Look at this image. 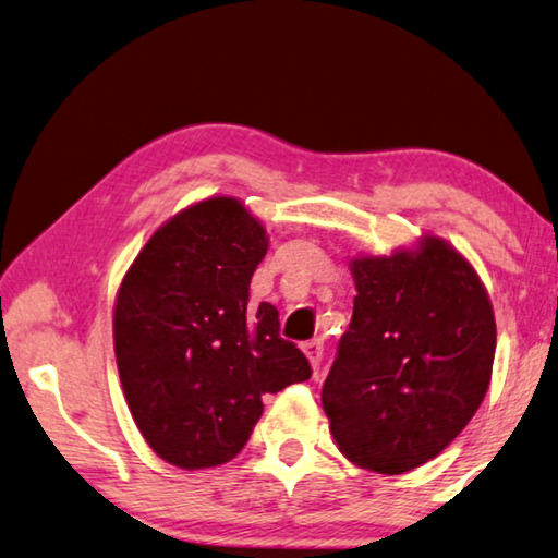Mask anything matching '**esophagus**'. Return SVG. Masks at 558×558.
I'll return each instance as SVG.
<instances>
[{"instance_id":"1","label":"esophagus","mask_w":558,"mask_h":558,"mask_svg":"<svg viewBox=\"0 0 558 558\" xmlns=\"http://www.w3.org/2000/svg\"><path fill=\"white\" fill-rule=\"evenodd\" d=\"M302 351H305V356L310 359L312 368H319V363H322V353H324V343H322V339H312V341H307V343H302Z\"/></svg>"}]
</instances>
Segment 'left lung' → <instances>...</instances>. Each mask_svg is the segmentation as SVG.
Returning <instances> with one entry per match:
<instances>
[{"label": "left lung", "instance_id": "8db88e82", "mask_svg": "<svg viewBox=\"0 0 558 558\" xmlns=\"http://www.w3.org/2000/svg\"><path fill=\"white\" fill-rule=\"evenodd\" d=\"M353 317L322 388L339 451L398 475L439 456L488 392L495 317L478 272L424 236L392 256L351 260Z\"/></svg>", "mask_w": 558, "mask_h": 558}]
</instances>
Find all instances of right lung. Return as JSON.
I'll return each instance as SVG.
<instances>
[{
    "label": "right lung",
    "mask_w": 558,
    "mask_h": 558,
    "mask_svg": "<svg viewBox=\"0 0 558 558\" xmlns=\"http://www.w3.org/2000/svg\"><path fill=\"white\" fill-rule=\"evenodd\" d=\"M266 251V229L239 199L209 197L168 219L121 280V388L148 447L178 469L234 459L263 395L312 376L305 353L280 337L278 310L248 305Z\"/></svg>",
    "instance_id": "add662e5"
}]
</instances>
